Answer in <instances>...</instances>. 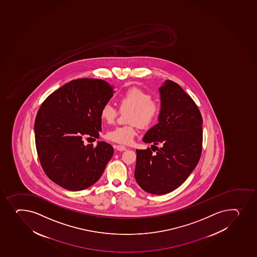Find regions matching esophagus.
<instances>
[{"label": "esophagus", "mask_w": 257, "mask_h": 257, "mask_svg": "<svg viewBox=\"0 0 257 257\" xmlns=\"http://www.w3.org/2000/svg\"><path fill=\"white\" fill-rule=\"evenodd\" d=\"M115 149H116L117 151H124V150H126V148L124 147V146L121 145H117L115 146Z\"/></svg>", "instance_id": "1"}]
</instances>
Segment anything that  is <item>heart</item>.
I'll use <instances>...</instances> for the list:
<instances>
[{
    "mask_svg": "<svg viewBox=\"0 0 257 257\" xmlns=\"http://www.w3.org/2000/svg\"><path fill=\"white\" fill-rule=\"evenodd\" d=\"M117 103L121 110L131 109L128 122L125 125L114 127L106 134L108 140L120 144H129L133 142L138 133V125L149 127L159 118L161 105L159 101L153 99V96L146 91L133 87L124 91L117 98ZM116 108L111 103H104L100 109L101 119L111 124L116 118Z\"/></svg>",
    "mask_w": 257,
    "mask_h": 257,
    "instance_id": "b5f03b06",
    "label": "heart"
}]
</instances>
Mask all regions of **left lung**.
Masks as SVG:
<instances>
[{
	"mask_svg": "<svg viewBox=\"0 0 257 257\" xmlns=\"http://www.w3.org/2000/svg\"><path fill=\"white\" fill-rule=\"evenodd\" d=\"M159 92V123L143 139L153 143L157 154L149 148L138 149L135 169L138 185L154 195L169 193L182 185L198 164L202 150V117L193 99L170 80Z\"/></svg>",
	"mask_w": 257,
	"mask_h": 257,
	"instance_id": "1",
	"label": "left lung"
}]
</instances>
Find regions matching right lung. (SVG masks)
<instances>
[{
    "mask_svg": "<svg viewBox=\"0 0 257 257\" xmlns=\"http://www.w3.org/2000/svg\"><path fill=\"white\" fill-rule=\"evenodd\" d=\"M101 79L72 80L48 96L35 118V145L42 169L68 191L87 189L98 181L114 149L98 142L84 145L85 136L98 138L101 107L113 96Z\"/></svg>",
    "mask_w": 257,
    "mask_h": 257,
    "instance_id": "1",
    "label": "right lung"
}]
</instances>
